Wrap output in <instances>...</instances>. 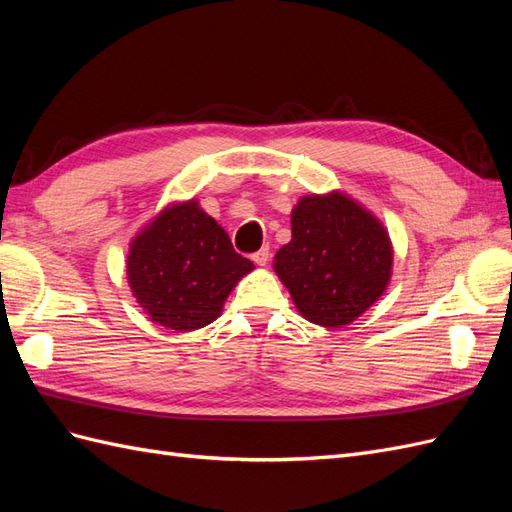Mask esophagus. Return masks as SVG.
Listing matches in <instances>:
<instances>
[{
  "label": "esophagus",
  "mask_w": 512,
  "mask_h": 512,
  "mask_svg": "<svg viewBox=\"0 0 512 512\" xmlns=\"http://www.w3.org/2000/svg\"><path fill=\"white\" fill-rule=\"evenodd\" d=\"M252 260L256 262L258 267H265L267 262H269V250H267V247H262V250L254 252V254H252Z\"/></svg>",
  "instance_id": "34e87169"
}]
</instances>
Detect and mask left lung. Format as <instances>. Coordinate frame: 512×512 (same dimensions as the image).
<instances>
[{"instance_id": "1", "label": "left lung", "mask_w": 512, "mask_h": 512, "mask_svg": "<svg viewBox=\"0 0 512 512\" xmlns=\"http://www.w3.org/2000/svg\"><path fill=\"white\" fill-rule=\"evenodd\" d=\"M292 239L273 269L303 318L337 329L359 318L389 286L393 245L367 209L342 192L303 196L290 215Z\"/></svg>"}]
</instances>
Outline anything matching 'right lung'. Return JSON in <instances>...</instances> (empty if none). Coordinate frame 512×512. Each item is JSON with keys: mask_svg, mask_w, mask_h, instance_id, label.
<instances>
[{"mask_svg": "<svg viewBox=\"0 0 512 512\" xmlns=\"http://www.w3.org/2000/svg\"><path fill=\"white\" fill-rule=\"evenodd\" d=\"M254 262L196 200L166 207L130 243L128 284L145 314L173 331L203 329Z\"/></svg>", "mask_w": 512, "mask_h": 512, "instance_id": "right-lung-1", "label": "right lung"}]
</instances>
